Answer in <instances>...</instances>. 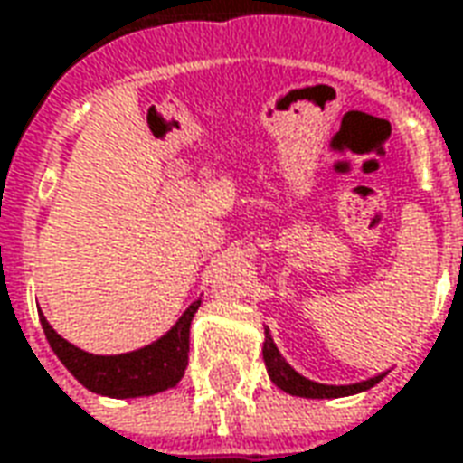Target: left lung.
Instances as JSON below:
<instances>
[{
  "label": "left lung",
  "instance_id": "obj_1",
  "mask_svg": "<svg viewBox=\"0 0 463 463\" xmlns=\"http://www.w3.org/2000/svg\"><path fill=\"white\" fill-rule=\"evenodd\" d=\"M262 359H265V367H268V374L270 379L292 397H307V399H337V397H349V394H357V392H364V389L374 387L377 382L384 379V374H377V377L364 379V382H357V384H320V382H312V379L302 377L300 372L285 362V357L280 354V349L275 347V342L270 337V330H265V342H262Z\"/></svg>",
  "mask_w": 463,
  "mask_h": 463
}]
</instances>
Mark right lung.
<instances>
[{"label":"right lung","mask_w":463,"mask_h":463,"mask_svg":"<svg viewBox=\"0 0 463 463\" xmlns=\"http://www.w3.org/2000/svg\"><path fill=\"white\" fill-rule=\"evenodd\" d=\"M198 307L201 300L193 302L161 340L126 354H89L56 335L44 315H39V320L56 357L86 389L104 397L131 399L151 397L181 382L188 367L191 320Z\"/></svg>","instance_id":"1"}]
</instances>
